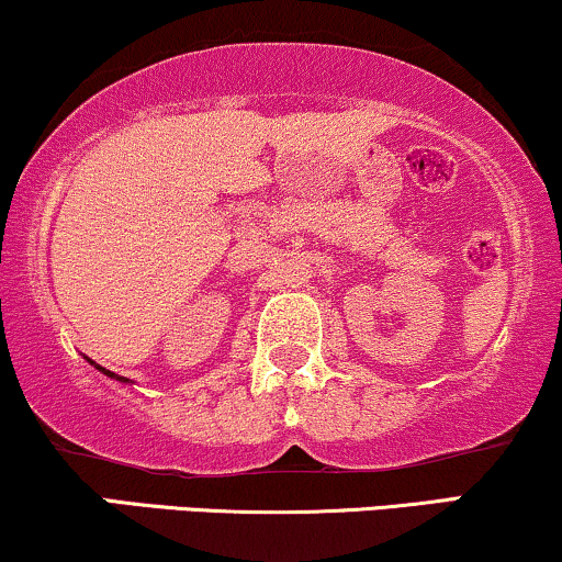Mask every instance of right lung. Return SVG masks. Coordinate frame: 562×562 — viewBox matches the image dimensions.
<instances>
[{"instance_id":"add662e5","label":"right lung","mask_w":562,"mask_h":562,"mask_svg":"<svg viewBox=\"0 0 562 562\" xmlns=\"http://www.w3.org/2000/svg\"><path fill=\"white\" fill-rule=\"evenodd\" d=\"M90 364H95V362H90ZM95 367H99V364H95ZM99 370L103 372V375H109V378H116L114 375V372H109V370H103V367H99ZM116 380H122V383H130V380L127 378H116Z\"/></svg>"}]
</instances>
